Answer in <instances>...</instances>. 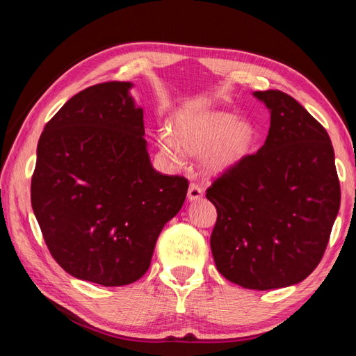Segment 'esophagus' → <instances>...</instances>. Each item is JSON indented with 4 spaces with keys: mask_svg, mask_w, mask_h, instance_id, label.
<instances>
[{
    "mask_svg": "<svg viewBox=\"0 0 356 356\" xmlns=\"http://www.w3.org/2000/svg\"><path fill=\"white\" fill-rule=\"evenodd\" d=\"M203 197V190L197 185V184H191L190 190H188V200L190 202H195L200 200Z\"/></svg>",
    "mask_w": 356,
    "mask_h": 356,
    "instance_id": "1",
    "label": "esophagus"
}]
</instances>
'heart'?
Instances as JSON below:
<instances>
[{
	"label": "heart",
	"mask_w": 356,
	"mask_h": 356,
	"mask_svg": "<svg viewBox=\"0 0 356 356\" xmlns=\"http://www.w3.org/2000/svg\"><path fill=\"white\" fill-rule=\"evenodd\" d=\"M172 131H161L157 136L159 145L174 162L184 161L185 152L202 154L205 166L211 172H225L234 168L251 154L259 131L248 119H237L226 111H208L200 115L180 116L172 124Z\"/></svg>",
	"instance_id": "b5f03b06"
}]
</instances>
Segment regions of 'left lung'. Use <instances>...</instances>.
I'll return each instance as SVG.
<instances>
[{"mask_svg":"<svg viewBox=\"0 0 356 356\" xmlns=\"http://www.w3.org/2000/svg\"><path fill=\"white\" fill-rule=\"evenodd\" d=\"M270 113L266 142L214 180L211 251L218 272L246 289L303 282L318 266L341 191L327 131L278 90L254 92Z\"/></svg>","mask_w":356,"mask_h":356,"instance_id":"1","label":"left lung"}]
</instances>
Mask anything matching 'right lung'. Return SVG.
Segmentation results:
<instances>
[{
  "label": "right lung",
  "instance_id": "obj_1",
  "mask_svg": "<svg viewBox=\"0 0 356 356\" xmlns=\"http://www.w3.org/2000/svg\"><path fill=\"white\" fill-rule=\"evenodd\" d=\"M131 82L82 90L38 142L32 208L53 259L102 286L134 283L159 234L182 208L188 180L151 165Z\"/></svg>",
  "mask_w": 356,
  "mask_h": 356
}]
</instances>
